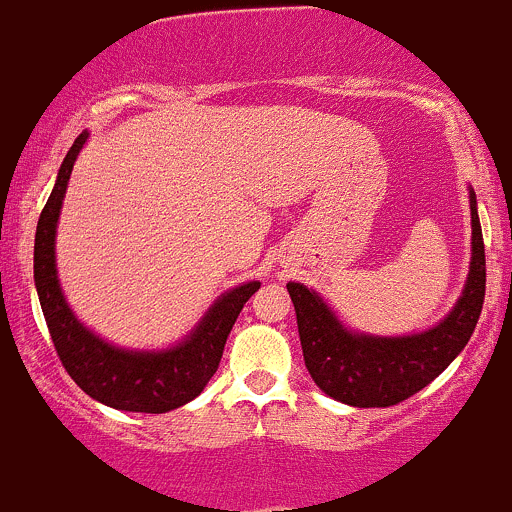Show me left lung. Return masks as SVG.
<instances>
[{"instance_id":"1","label":"left lung","mask_w":512,"mask_h":512,"mask_svg":"<svg viewBox=\"0 0 512 512\" xmlns=\"http://www.w3.org/2000/svg\"><path fill=\"white\" fill-rule=\"evenodd\" d=\"M471 198V267L454 309L429 331L365 336L348 331L316 292L289 282L306 370L333 400L353 407H392L439 378L469 343L486 297V252L476 193Z\"/></svg>"}]
</instances>
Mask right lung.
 <instances>
[{"instance_id":"add662e5","label":"right lung","mask_w":512,"mask_h":512,"mask_svg":"<svg viewBox=\"0 0 512 512\" xmlns=\"http://www.w3.org/2000/svg\"><path fill=\"white\" fill-rule=\"evenodd\" d=\"M88 132L78 134L68 149L56 186L43 206L34 242V282L51 331L53 346L75 385L93 400L125 412L161 414L186 405L203 392L218 370L228 333L233 331L245 301L260 289V282H245L230 289L206 311L201 324L179 346L166 351H125L102 341L75 319L61 292L56 270V228L63 196Z\"/></svg>"}]
</instances>
